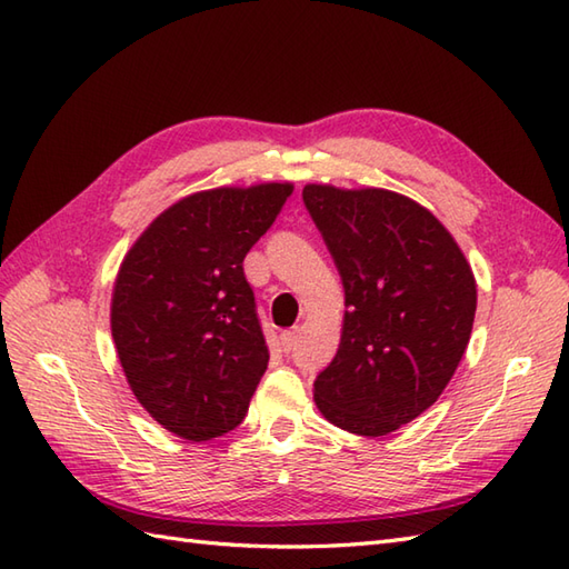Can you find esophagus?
Masks as SVG:
<instances>
[{"instance_id":"34e87169","label":"esophagus","mask_w":569,"mask_h":569,"mask_svg":"<svg viewBox=\"0 0 569 569\" xmlns=\"http://www.w3.org/2000/svg\"><path fill=\"white\" fill-rule=\"evenodd\" d=\"M297 338H299V331H297V328H289V331H282V336H280V343H282V348L289 352V350H292V348L297 346Z\"/></svg>"}]
</instances>
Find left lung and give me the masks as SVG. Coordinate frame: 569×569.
I'll return each mask as SVG.
<instances>
[{
    "mask_svg": "<svg viewBox=\"0 0 569 569\" xmlns=\"http://www.w3.org/2000/svg\"><path fill=\"white\" fill-rule=\"evenodd\" d=\"M301 199L348 307L313 399L343 431L387 436L436 403L456 375L472 333L475 274L446 226L409 197L307 184Z\"/></svg>",
    "mask_w": 569,
    "mask_h": 569,
    "instance_id": "obj_1",
    "label": "left lung"
}]
</instances>
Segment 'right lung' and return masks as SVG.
Returning a JSON list of instances; mask_svg holds the SVG:
<instances>
[{
    "label": "right lung",
    "mask_w": 569,
    "mask_h": 569,
    "mask_svg": "<svg viewBox=\"0 0 569 569\" xmlns=\"http://www.w3.org/2000/svg\"><path fill=\"white\" fill-rule=\"evenodd\" d=\"M289 194V182L189 194L126 252L113 346L136 399L174 436L211 440L248 413L270 352L243 258Z\"/></svg>",
    "instance_id": "right-lung-1"
}]
</instances>
